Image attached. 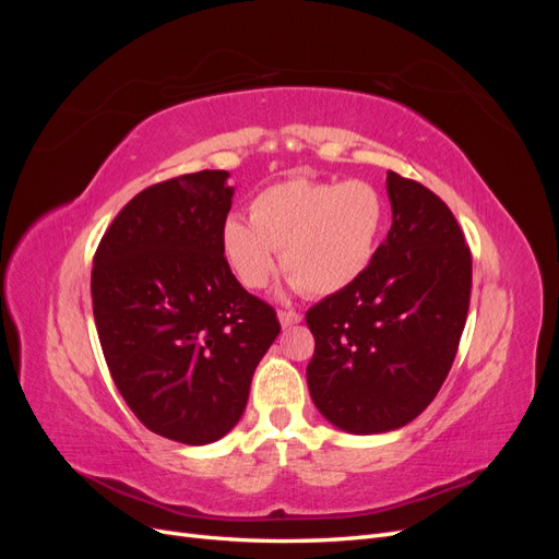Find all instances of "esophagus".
<instances>
[{
  "label": "esophagus",
  "mask_w": 559,
  "mask_h": 559,
  "mask_svg": "<svg viewBox=\"0 0 559 559\" xmlns=\"http://www.w3.org/2000/svg\"><path fill=\"white\" fill-rule=\"evenodd\" d=\"M277 317H280V324H282L284 329H289V326L298 324V321L302 319V317H300L298 312H294V310H280Z\"/></svg>",
  "instance_id": "esophagus-1"
}]
</instances>
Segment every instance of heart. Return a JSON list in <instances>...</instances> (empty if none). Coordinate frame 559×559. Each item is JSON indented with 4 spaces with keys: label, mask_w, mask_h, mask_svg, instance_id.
Listing matches in <instances>:
<instances>
[{
    "label": "heart",
    "mask_w": 559,
    "mask_h": 559,
    "mask_svg": "<svg viewBox=\"0 0 559 559\" xmlns=\"http://www.w3.org/2000/svg\"><path fill=\"white\" fill-rule=\"evenodd\" d=\"M249 221L228 216L222 253L247 289H263L282 267L294 286L331 296L357 282L373 261L384 224V200L373 183L306 177L267 186L249 205Z\"/></svg>",
    "instance_id": "obj_1"
}]
</instances>
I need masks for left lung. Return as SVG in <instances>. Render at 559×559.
Wrapping results in <instances>:
<instances>
[{
  "label": "left lung",
  "mask_w": 559,
  "mask_h": 559,
  "mask_svg": "<svg viewBox=\"0 0 559 559\" xmlns=\"http://www.w3.org/2000/svg\"><path fill=\"white\" fill-rule=\"evenodd\" d=\"M392 228L364 275L308 310V386L333 427L368 436L413 421L454 361L471 298V251L445 202L386 173Z\"/></svg>",
  "instance_id": "obj_1"
}]
</instances>
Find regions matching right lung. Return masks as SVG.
<instances>
[{
	"label": "right lung",
	"instance_id": "1",
	"mask_svg": "<svg viewBox=\"0 0 559 559\" xmlns=\"http://www.w3.org/2000/svg\"><path fill=\"white\" fill-rule=\"evenodd\" d=\"M226 170L148 186L93 259V314L109 373L146 429L207 445L238 425L253 370L280 335L222 253L235 189Z\"/></svg>",
	"mask_w": 559,
	"mask_h": 559
}]
</instances>
